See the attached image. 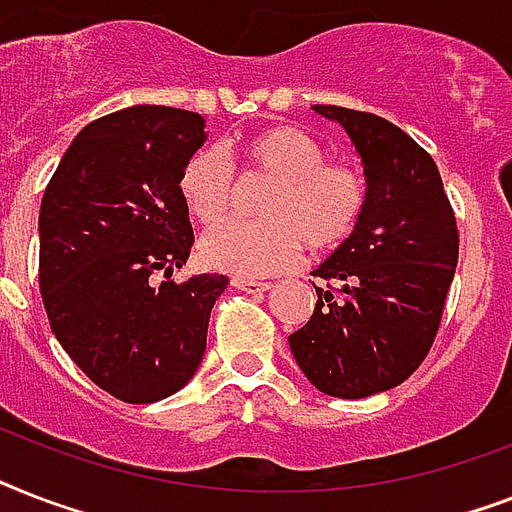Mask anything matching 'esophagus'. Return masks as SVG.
<instances>
[{
	"mask_svg": "<svg viewBox=\"0 0 512 512\" xmlns=\"http://www.w3.org/2000/svg\"><path fill=\"white\" fill-rule=\"evenodd\" d=\"M233 287L241 289V292H249V295H257V292H265V289H271V281L241 279V276H236V279H233Z\"/></svg>",
	"mask_w": 512,
	"mask_h": 512,
	"instance_id": "esophagus-1",
	"label": "esophagus"
}]
</instances>
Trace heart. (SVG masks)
Masks as SVG:
<instances>
[{
    "instance_id": "1",
    "label": "heart",
    "mask_w": 512,
    "mask_h": 512,
    "mask_svg": "<svg viewBox=\"0 0 512 512\" xmlns=\"http://www.w3.org/2000/svg\"><path fill=\"white\" fill-rule=\"evenodd\" d=\"M228 156L271 177L273 188L260 201L265 220H228L201 236L199 260L212 271L276 273L295 263L303 244L313 255L345 247L364 220V175L348 164H327L319 140L300 127H263L228 148ZM177 191L196 220L215 223L231 209V164L217 148H201L183 164Z\"/></svg>"
}]
</instances>
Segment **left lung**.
Masks as SVG:
<instances>
[{"label":"left lung","instance_id":"1","mask_svg":"<svg viewBox=\"0 0 512 512\" xmlns=\"http://www.w3.org/2000/svg\"><path fill=\"white\" fill-rule=\"evenodd\" d=\"M348 132L366 177L358 231L313 276L316 308L289 348L327 396L366 398L401 385L436 340L460 236L436 162L396 124L340 106H313Z\"/></svg>","mask_w":512,"mask_h":512}]
</instances>
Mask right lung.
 <instances>
[{"instance_id": "obj_1", "label": "right lung", "mask_w": 512, "mask_h": 512, "mask_svg": "<svg viewBox=\"0 0 512 512\" xmlns=\"http://www.w3.org/2000/svg\"><path fill=\"white\" fill-rule=\"evenodd\" d=\"M204 140L193 111L124 108L87 124L44 188L39 289L52 335L127 404H154L191 380L228 287L217 273L172 281L193 244L177 177Z\"/></svg>"}]
</instances>
